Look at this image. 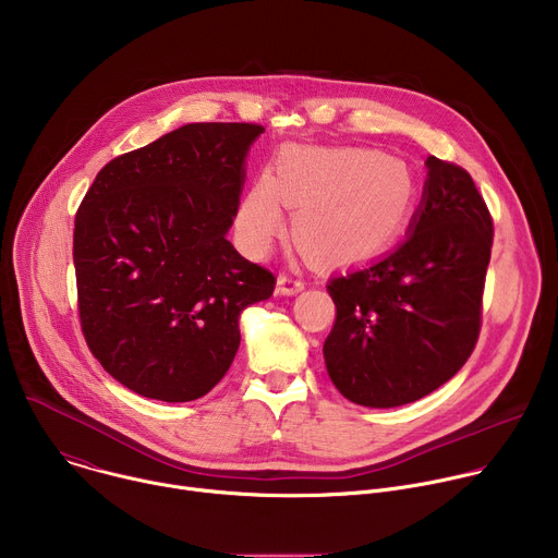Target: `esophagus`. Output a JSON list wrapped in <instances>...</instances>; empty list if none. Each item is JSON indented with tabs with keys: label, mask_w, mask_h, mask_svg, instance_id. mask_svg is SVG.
<instances>
[{
	"label": "esophagus",
	"mask_w": 558,
	"mask_h": 558,
	"mask_svg": "<svg viewBox=\"0 0 558 558\" xmlns=\"http://www.w3.org/2000/svg\"><path fill=\"white\" fill-rule=\"evenodd\" d=\"M304 289V280L300 278H293L289 274H280L278 276V293L280 295H293V293H300Z\"/></svg>",
	"instance_id": "34e87169"
}]
</instances>
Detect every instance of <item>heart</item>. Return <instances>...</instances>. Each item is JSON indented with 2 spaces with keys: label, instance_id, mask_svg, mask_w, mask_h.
<instances>
[{
  "label": "heart",
  "instance_id": "1",
  "mask_svg": "<svg viewBox=\"0 0 558 558\" xmlns=\"http://www.w3.org/2000/svg\"><path fill=\"white\" fill-rule=\"evenodd\" d=\"M415 201L409 168L375 149L287 147L238 207L243 247L269 252L295 209L293 235L315 260L349 265L375 256L404 227Z\"/></svg>",
  "mask_w": 558,
  "mask_h": 558
}]
</instances>
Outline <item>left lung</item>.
<instances>
[{
  "label": "left lung",
  "mask_w": 558,
  "mask_h": 558,
  "mask_svg": "<svg viewBox=\"0 0 558 558\" xmlns=\"http://www.w3.org/2000/svg\"><path fill=\"white\" fill-rule=\"evenodd\" d=\"M407 241L329 280L336 323L325 364L360 407L422 400L470 357L482 331L493 216L470 174L437 156Z\"/></svg>",
  "instance_id": "8db88e82"
}]
</instances>
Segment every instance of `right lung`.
<instances>
[{
    "label": "right lung",
    "mask_w": 558,
    "mask_h": 558,
    "mask_svg": "<svg viewBox=\"0 0 558 558\" xmlns=\"http://www.w3.org/2000/svg\"><path fill=\"white\" fill-rule=\"evenodd\" d=\"M256 123H190L97 174L74 218L78 317L125 388L192 402L229 371L238 317L274 293L269 269L227 241Z\"/></svg>",
    "instance_id": "1"
}]
</instances>
